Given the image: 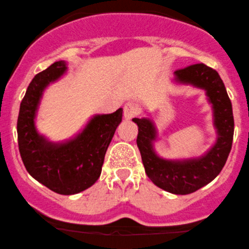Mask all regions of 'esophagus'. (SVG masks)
I'll list each match as a JSON object with an SVG mask.
<instances>
[{"label":"esophagus","mask_w":249,"mask_h":249,"mask_svg":"<svg viewBox=\"0 0 249 249\" xmlns=\"http://www.w3.org/2000/svg\"><path fill=\"white\" fill-rule=\"evenodd\" d=\"M137 114V106L132 102H128L124 104V115L127 120H131L132 118L136 117Z\"/></svg>","instance_id":"34e87169"}]
</instances>
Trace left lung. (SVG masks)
I'll return each instance as SVG.
<instances>
[{"mask_svg":"<svg viewBox=\"0 0 249 249\" xmlns=\"http://www.w3.org/2000/svg\"><path fill=\"white\" fill-rule=\"evenodd\" d=\"M179 83L205 89L214 108V124L217 141L203 157L198 159L172 161L161 159L153 150L157 131L148 119H132L138 125L137 146L145 173L160 189L174 195H189L211 183L223 169L232 147L234 120L232 104L218 73L205 64H195L175 71Z\"/></svg>","mask_w":249,"mask_h":249,"instance_id":"1","label":"left lung"}]
</instances>
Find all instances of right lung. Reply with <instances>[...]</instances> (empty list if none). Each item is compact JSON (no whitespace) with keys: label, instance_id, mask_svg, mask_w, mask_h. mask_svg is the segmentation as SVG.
Instances as JSON below:
<instances>
[{"label":"right lung","instance_id":"add662e5","mask_svg":"<svg viewBox=\"0 0 249 249\" xmlns=\"http://www.w3.org/2000/svg\"><path fill=\"white\" fill-rule=\"evenodd\" d=\"M66 71L65 61H56L37 73L22 98L17 121L18 146L31 176L51 191L75 195L90 188L102 173L105 153L122 120V108L93 117L74 140L53 144L37 134L34 119L42 92Z\"/></svg>","mask_w":249,"mask_h":249}]
</instances>
